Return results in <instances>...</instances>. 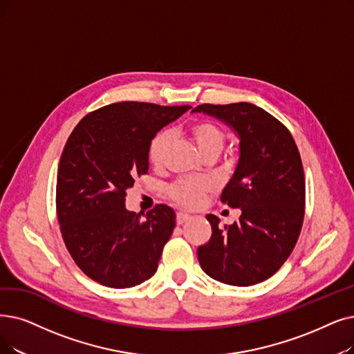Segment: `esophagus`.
<instances>
[{"mask_svg": "<svg viewBox=\"0 0 354 354\" xmlns=\"http://www.w3.org/2000/svg\"><path fill=\"white\" fill-rule=\"evenodd\" d=\"M191 218L189 214H185V212H178L176 214V223L178 224H183L185 221H188Z\"/></svg>", "mask_w": 354, "mask_h": 354, "instance_id": "esophagus-1", "label": "esophagus"}]
</instances>
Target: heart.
I'll return each instance as SVG.
<instances>
[{"label":"heart","instance_id":"heart-1","mask_svg":"<svg viewBox=\"0 0 354 354\" xmlns=\"http://www.w3.org/2000/svg\"><path fill=\"white\" fill-rule=\"evenodd\" d=\"M189 136L203 158L217 156L223 151L227 133L211 121H198L189 127ZM172 145V133L169 130L159 131L153 137L149 146V160L155 167H162ZM212 183L207 179H180L169 187V196L185 208H195L201 204L203 198L211 191Z\"/></svg>","mask_w":354,"mask_h":354}]
</instances>
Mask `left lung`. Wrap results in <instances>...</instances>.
<instances>
[{
    "mask_svg": "<svg viewBox=\"0 0 354 354\" xmlns=\"http://www.w3.org/2000/svg\"><path fill=\"white\" fill-rule=\"evenodd\" d=\"M192 113L221 120L240 139V159L221 194V203L240 208L237 223L218 227L207 215L212 234L198 248V260L212 279L250 286L279 270L298 241L305 207V178L289 130L250 102L203 104Z\"/></svg>",
    "mask_w": 354,
    "mask_h": 354,
    "instance_id": "obj_1",
    "label": "left lung"
}]
</instances>
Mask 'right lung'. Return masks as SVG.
Listing matches in <instances>:
<instances>
[{
	"mask_svg": "<svg viewBox=\"0 0 354 354\" xmlns=\"http://www.w3.org/2000/svg\"><path fill=\"white\" fill-rule=\"evenodd\" d=\"M191 109L124 101L85 115L60 156L56 212L75 263L109 288H131L151 278L175 228L165 204L143 212L126 208L134 178L149 171L156 133Z\"/></svg>",
	"mask_w": 354,
	"mask_h": 354,
	"instance_id": "1",
	"label": "right lung"
}]
</instances>
